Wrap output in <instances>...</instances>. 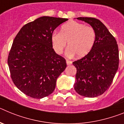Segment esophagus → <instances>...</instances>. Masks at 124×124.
<instances>
[{
    "label": "esophagus",
    "instance_id": "1",
    "mask_svg": "<svg viewBox=\"0 0 124 124\" xmlns=\"http://www.w3.org/2000/svg\"><path fill=\"white\" fill-rule=\"evenodd\" d=\"M66 64H67V65H70V64H72V61H70L69 60H66Z\"/></svg>",
    "mask_w": 124,
    "mask_h": 124
}]
</instances>
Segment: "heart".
<instances>
[{
	"label": "heart",
	"instance_id": "b5f03b06",
	"mask_svg": "<svg viewBox=\"0 0 124 124\" xmlns=\"http://www.w3.org/2000/svg\"><path fill=\"white\" fill-rule=\"evenodd\" d=\"M95 30L91 26L72 21L61 27L60 33L54 32L51 35L53 48L58 54H61L68 43V54H76L78 58L87 55L96 41Z\"/></svg>",
	"mask_w": 124,
	"mask_h": 124
}]
</instances>
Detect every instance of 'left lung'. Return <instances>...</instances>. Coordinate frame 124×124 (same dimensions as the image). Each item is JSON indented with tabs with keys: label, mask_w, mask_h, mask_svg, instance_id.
<instances>
[{
	"label": "left lung",
	"mask_w": 124,
	"mask_h": 124,
	"mask_svg": "<svg viewBox=\"0 0 124 124\" xmlns=\"http://www.w3.org/2000/svg\"><path fill=\"white\" fill-rule=\"evenodd\" d=\"M90 24L96 33L94 46L86 56L73 63L77 70L74 89L86 97L102 94L109 89L119 68V48L116 38L99 20L78 17Z\"/></svg>",
	"instance_id": "obj_1"
}]
</instances>
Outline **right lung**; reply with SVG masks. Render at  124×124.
Wrapping results in <instances>:
<instances>
[{"label":"right lung","instance_id":"1","mask_svg":"<svg viewBox=\"0 0 124 124\" xmlns=\"http://www.w3.org/2000/svg\"><path fill=\"white\" fill-rule=\"evenodd\" d=\"M67 18L41 17L25 24L14 40L8 56L11 78L29 97L51 94L56 79L66 68V60L53 48L51 35Z\"/></svg>","mask_w":124,"mask_h":124}]
</instances>
